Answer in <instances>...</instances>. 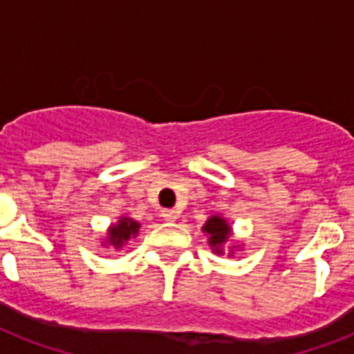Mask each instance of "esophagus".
Instances as JSON below:
<instances>
[{"mask_svg": "<svg viewBox=\"0 0 354 354\" xmlns=\"http://www.w3.org/2000/svg\"><path fill=\"white\" fill-rule=\"evenodd\" d=\"M161 216H163V221L174 222V221H176L178 213L174 209H163V211H161Z\"/></svg>", "mask_w": 354, "mask_h": 354, "instance_id": "34e87169", "label": "esophagus"}]
</instances>
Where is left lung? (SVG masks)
<instances>
[{
  "instance_id": "left-lung-1",
  "label": "left lung",
  "mask_w": 354,
  "mask_h": 354,
  "mask_svg": "<svg viewBox=\"0 0 354 354\" xmlns=\"http://www.w3.org/2000/svg\"><path fill=\"white\" fill-rule=\"evenodd\" d=\"M204 233L209 235V244L213 248H216V253L221 252V246L224 242L227 241V236H230V226H227V222L221 216H211L209 221L205 222L204 226Z\"/></svg>"
}]
</instances>
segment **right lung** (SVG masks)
I'll return each mask as SVG.
<instances>
[{
    "mask_svg": "<svg viewBox=\"0 0 354 354\" xmlns=\"http://www.w3.org/2000/svg\"><path fill=\"white\" fill-rule=\"evenodd\" d=\"M138 232V222L130 221V218H122V221H119L118 226H113L112 230H110V233H108V241H110V244H113L115 248H121L130 236H133Z\"/></svg>",
    "mask_w": 354,
    "mask_h": 354,
    "instance_id": "add662e5",
    "label": "right lung"
}]
</instances>
